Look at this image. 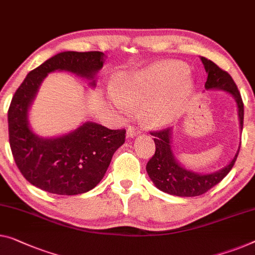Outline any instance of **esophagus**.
Masks as SVG:
<instances>
[{
    "label": "esophagus",
    "instance_id": "34e87169",
    "mask_svg": "<svg viewBox=\"0 0 255 255\" xmlns=\"http://www.w3.org/2000/svg\"><path fill=\"white\" fill-rule=\"evenodd\" d=\"M138 129L137 128H135V127H132V126H129L128 128H127V137H129V138H134L136 135L138 134Z\"/></svg>",
    "mask_w": 255,
    "mask_h": 255
}]
</instances>
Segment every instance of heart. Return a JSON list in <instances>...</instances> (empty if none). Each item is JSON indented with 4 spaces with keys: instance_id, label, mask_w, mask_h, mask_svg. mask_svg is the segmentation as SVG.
<instances>
[{
    "instance_id": "heart-1",
    "label": "heart",
    "mask_w": 255,
    "mask_h": 255,
    "mask_svg": "<svg viewBox=\"0 0 255 255\" xmlns=\"http://www.w3.org/2000/svg\"><path fill=\"white\" fill-rule=\"evenodd\" d=\"M187 66L165 60L119 75L112 86V104L123 115L143 104L140 116L149 127H161L176 120L192 88Z\"/></svg>"
}]
</instances>
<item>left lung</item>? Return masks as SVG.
I'll use <instances>...</instances> for the list:
<instances>
[{"mask_svg": "<svg viewBox=\"0 0 255 255\" xmlns=\"http://www.w3.org/2000/svg\"><path fill=\"white\" fill-rule=\"evenodd\" d=\"M200 59L204 64L205 71L208 74L206 82H205V89L227 91L235 98L238 109L239 127L243 130L244 104H243L236 83L234 82L233 78L228 72L221 70L212 60L205 58V57H200ZM151 135L154 137L155 152L146 165L147 175L159 190L173 196L196 197L207 192L227 176V174L235 165L239 152L238 149L233 160L220 170L210 174H199L185 168L177 161L172 147V128L152 131Z\"/></svg>", "mask_w": 255, "mask_h": 255, "instance_id": "1", "label": "left lung"}]
</instances>
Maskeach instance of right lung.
I'll use <instances>...</instances> for the list:
<instances>
[{"mask_svg": "<svg viewBox=\"0 0 255 255\" xmlns=\"http://www.w3.org/2000/svg\"><path fill=\"white\" fill-rule=\"evenodd\" d=\"M104 58L101 51L59 52L30 71L14 93L7 111L10 147L22 176L34 187L63 196L88 192L104 177L113 154L125 143V129L112 130L93 121L49 138L29 126V108L49 73L71 72L95 87Z\"/></svg>", "mask_w": 255, "mask_h": 255, "instance_id": "right-lung-1", "label": "right lung"}]
</instances>
